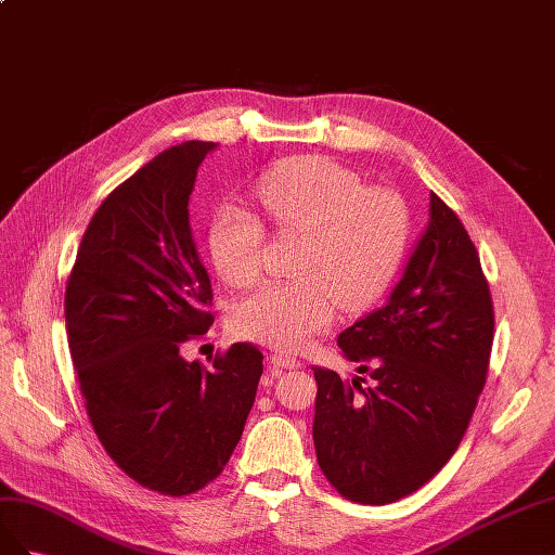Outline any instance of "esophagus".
I'll return each instance as SVG.
<instances>
[{"label":"esophagus","mask_w":555,"mask_h":555,"mask_svg":"<svg viewBox=\"0 0 555 555\" xmlns=\"http://www.w3.org/2000/svg\"><path fill=\"white\" fill-rule=\"evenodd\" d=\"M269 362H272V365H274V367H279V370H299V367H302V362H299L297 358H293V356H283V353L269 356Z\"/></svg>","instance_id":"esophagus-1"}]
</instances>
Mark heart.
Segmentation results:
<instances>
[{
  "label": "heart",
  "mask_w": 555,
  "mask_h": 555,
  "mask_svg": "<svg viewBox=\"0 0 555 555\" xmlns=\"http://www.w3.org/2000/svg\"><path fill=\"white\" fill-rule=\"evenodd\" d=\"M276 232L302 234L293 281H269L234 305L236 337L297 353L335 323L339 305L358 311L384 293L406 248L409 214L400 195L367 188L353 169L305 155L267 169L253 185ZM209 250L228 286H250L262 272L264 225L242 204L211 218Z\"/></svg>",
  "instance_id": "obj_1"
}]
</instances>
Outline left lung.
<instances>
[{"label": "left lung", "mask_w": 555, "mask_h": 555, "mask_svg": "<svg viewBox=\"0 0 555 555\" xmlns=\"http://www.w3.org/2000/svg\"><path fill=\"white\" fill-rule=\"evenodd\" d=\"M493 327L479 253L430 193V220L398 286L337 339L372 384L313 367L315 457L346 500L390 504L449 463L486 384Z\"/></svg>", "instance_id": "8db88e82"}]
</instances>
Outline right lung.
I'll list each match as a JSON object with an SVG mask.
<instances>
[{
  "instance_id": "add662e5",
  "label": "right lung",
  "mask_w": 555,
  "mask_h": 555,
  "mask_svg": "<svg viewBox=\"0 0 555 555\" xmlns=\"http://www.w3.org/2000/svg\"><path fill=\"white\" fill-rule=\"evenodd\" d=\"M216 146H171L120 183L94 211L65 293L69 353L94 435L130 479L171 498L223 472L262 376L250 344H232L211 370L179 353L214 323L188 199Z\"/></svg>"
}]
</instances>
